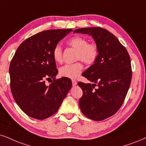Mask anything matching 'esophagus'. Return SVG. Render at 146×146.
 I'll list each match as a JSON object with an SVG mask.
<instances>
[{
	"label": "esophagus",
	"mask_w": 146,
	"mask_h": 146,
	"mask_svg": "<svg viewBox=\"0 0 146 146\" xmlns=\"http://www.w3.org/2000/svg\"><path fill=\"white\" fill-rule=\"evenodd\" d=\"M77 82L75 80H72V84H73V86H75L77 85Z\"/></svg>",
	"instance_id": "obj_1"
}]
</instances>
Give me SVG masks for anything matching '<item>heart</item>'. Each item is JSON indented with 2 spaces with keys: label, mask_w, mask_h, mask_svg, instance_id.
<instances>
[{
  "label": "heart",
  "mask_w": 146,
  "mask_h": 146,
  "mask_svg": "<svg viewBox=\"0 0 146 146\" xmlns=\"http://www.w3.org/2000/svg\"><path fill=\"white\" fill-rule=\"evenodd\" d=\"M67 44L77 50V59H81L85 63L92 64L96 61L99 55V50L96 44H88L86 38L81 36H75L68 40ZM53 58L55 61L61 62L62 48L60 45H56L53 50ZM84 66L81 62L73 64H67L62 66L59 70L60 75L70 79H76L82 72Z\"/></svg>",
  "instance_id": "b5f03b06"
}]
</instances>
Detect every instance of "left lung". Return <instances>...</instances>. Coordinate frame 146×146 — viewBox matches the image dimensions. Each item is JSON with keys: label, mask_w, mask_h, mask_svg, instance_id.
<instances>
[{"label": "left lung", "mask_w": 146, "mask_h": 146, "mask_svg": "<svg viewBox=\"0 0 146 146\" xmlns=\"http://www.w3.org/2000/svg\"><path fill=\"white\" fill-rule=\"evenodd\" d=\"M73 33L90 35L98 48L96 61L83 73L91 83L77 84L83 90L79 102L82 113L102 121L115 114L124 102L131 82L130 56L117 37L102 27H84Z\"/></svg>", "instance_id": "obj_1"}]
</instances>
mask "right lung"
<instances>
[{
  "mask_svg": "<svg viewBox=\"0 0 146 146\" xmlns=\"http://www.w3.org/2000/svg\"><path fill=\"white\" fill-rule=\"evenodd\" d=\"M72 29H49L29 37L17 49L9 67L11 90L19 108L30 117L47 119L56 113L71 88L58 74L53 50ZM52 78L49 86L45 79Z\"/></svg>",
  "mask_w": 146,
  "mask_h": 146,
  "instance_id": "right-lung-1",
  "label": "right lung"
}]
</instances>
